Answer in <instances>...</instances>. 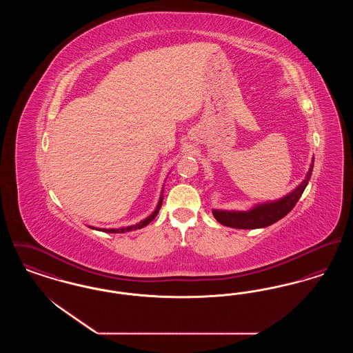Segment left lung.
Here are the masks:
<instances>
[{
    "label": "left lung",
    "mask_w": 353,
    "mask_h": 353,
    "mask_svg": "<svg viewBox=\"0 0 353 353\" xmlns=\"http://www.w3.org/2000/svg\"><path fill=\"white\" fill-rule=\"evenodd\" d=\"M312 168H314V164L310 165L308 173L301 185L296 186V189H294L290 194H287L278 201L256 205L248 212H229V210L213 209V216L219 223L229 228H234V229H258V228L270 226L276 221L283 219L294 209V206L296 205V202L299 201L305 186L311 179Z\"/></svg>",
    "instance_id": "1"
}]
</instances>
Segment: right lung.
Segmentation results:
<instances>
[{
	"mask_svg": "<svg viewBox=\"0 0 353 353\" xmlns=\"http://www.w3.org/2000/svg\"><path fill=\"white\" fill-rule=\"evenodd\" d=\"M161 203H163V194H161V197H160V201L157 203V208H156V210L152 213L150 217H147L145 219H143L141 222H139V223H136V225H131V226H128V228H120V229H97V230H101V232H104V233H125V232H131V230H137V229H141V228H144V226H147L150 222H152L154 217L157 216V213H159V210H160V208H161ZM91 228V226H90ZM91 229H95V228H91Z\"/></svg>",
	"mask_w": 353,
	"mask_h": 353,
	"instance_id": "1",
	"label": "right lung"
}]
</instances>
